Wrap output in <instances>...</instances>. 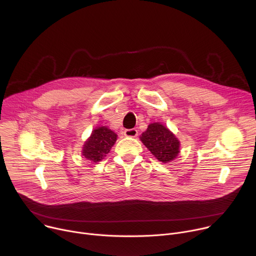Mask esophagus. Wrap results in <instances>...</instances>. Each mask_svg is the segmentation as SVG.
<instances>
[{"label": "esophagus", "instance_id": "34e87169", "mask_svg": "<svg viewBox=\"0 0 256 256\" xmlns=\"http://www.w3.org/2000/svg\"><path fill=\"white\" fill-rule=\"evenodd\" d=\"M126 136H130V138H136L138 136V130L136 128H130V130H126L124 132Z\"/></svg>", "mask_w": 256, "mask_h": 256}]
</instances>
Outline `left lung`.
<instances>
[{
	"label": "left lung",
	"mask_w": 256,
	"mask_h": 256,
	"mask_svg": "<svg viewBox=\"0 0 256 256\" xmlns=\"http://www.w3.org/2000/svg\"><path fill=\"white\" fill-rule=\"evenodd\" d=\"M140 140L161 162L172 161L179 153V140L163 124L154 122L142 134Z\"/></svg>",
	"instance_id": "obj_1"
}]
</instances>
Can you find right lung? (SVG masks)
I'll return each instance as SVG.
<instances>
[{
	"label": "right lung",
	"mask_w": 256,
	"mask_h": 256,
	"mask_svg": "<svg viewBox=\"0 0 256 256\" xmlns=\"http://www.w3.org/2000/svg\"><path fill=\"white\" fill-rule=\"evenodd\" d=\"M116 138V134L106 126L94 130L84 144L83 156L93 162L101 161L112 148Z\"/></svg>",
	"instance_id": "1"
}]
</instances>
